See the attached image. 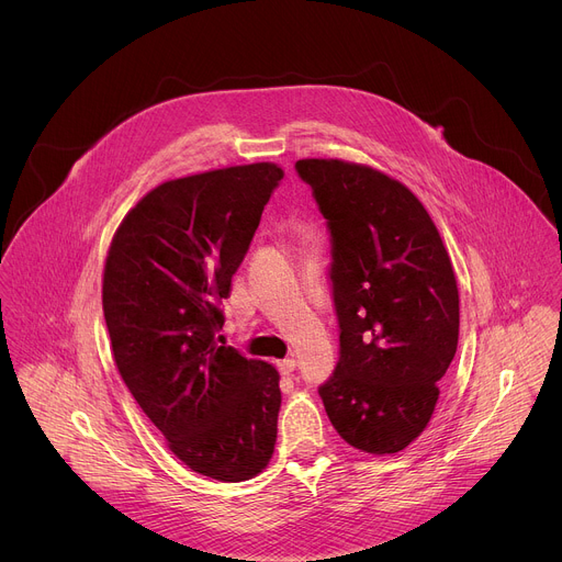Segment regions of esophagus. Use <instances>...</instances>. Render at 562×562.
Returning <instances> with one entry per match:
<instances>
[{
    "label": "esophagus",
    "mask_w": 562,
    "mask_h": 562,
    "mask_svg": "<svg viewBox=\"0 0 562 562\" xmlns=\"http://www.w3.org/2000/svg\"><path fill=\"white\" fill-rule=\"evenodd\" d=\"M295 367H297V362H295L293 358H286V360H280V362H278V369H280L282 375H291V373L295 371Z\"/></svg>",
    "instance_id": "esophagus-1"
}]
</instances>
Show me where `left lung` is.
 <instances>
[{"label":"left lung","mask_w":562,"mask_h":562,"mask_svg":"<svg viewBox=\"0 0 562 562\" xmlns=\"http://www.w3.org/2000/svg\"><path fill=\"white\" fill-rule=\"evenodd\" d=\"M331 231L340 358L317 389L356 449L403 451L431 420L460 327L458 284L423 202L397 180L345 159H297Z\"/></svg>","instance_id":"8db88e82"}]
</instances>
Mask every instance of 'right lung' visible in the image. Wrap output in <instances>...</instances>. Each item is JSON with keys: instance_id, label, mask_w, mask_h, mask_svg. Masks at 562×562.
I'll use <instances>...</instances> for the list:
<instances>
[{"instance_id": "right-lung-1", "label": "right lung", "mask_w": 562, "mask_h": 562, "mask_svg": "<svg viewBox=\"0 0 562 562\" xmlns=\"http://www.w3.org/2000/svg\"><path fill=\"white\" fill-rule=\"evenodd\" d=\"M284 171L215 169L148 191L122 220L102 306L117 371L193 471L243 483L271 460L282 403L276 367L222 347L220 302Z\"/></svg>"}]
</instances>
